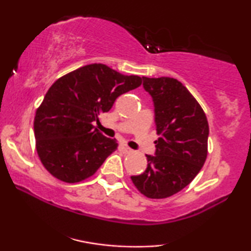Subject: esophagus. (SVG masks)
Listing matches in <instances>:
<instances>
[{
    "mask_svg": "<svg viewBox=\"0 0 251 251\" xmlns=\"http://www.w3.org/2000/svg\"><path fill=\"white\" fill-rule=\"evenodd\" d=\"M120 149H121L122 153H125V154H130V153H132V150L130 149V147L126 146V145H125V144H122V145L120 146Z\"/></svg>",
    "mask_w": 251,
    "mask_h": 251,
    "instance_id": "obj_1",
    "label": "esophagus"
}]
</instances>
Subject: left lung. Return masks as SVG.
Listing matches in <instances>:
<instances>
[{
    "instance_id": "1",
    "label": "left lung",
    "mask_w": 251,
    "mask_h": 251,
    "mask_svg": "<svg viewBox=\"0 0 251 251\" xmlns=\"http://www.w3.org/2000/svg\"><path fill=\"white\" fill-rule=\"evenodd\" d=\"M155 113V155H146L147 168L131 176L140 193L166 199L186 187L203 167L208 154V120L186 87L173 77H143Z\"/></svg>"
}]
</instances>
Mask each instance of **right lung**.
<instances>
[{
	"mask_svg": "<svg viewBox=\"0 0 251 251\" xmlns=\"http://www.w3.org/2000/svg\"><path fill=\"white\" fill-rule=\"evenodd\" d=\"M142 84L104 64L77 68L54 82L34 119L36 151L44 168L66 183L91 177L118 149L116 139L95 128L115 99Z\"/></svg>",
	"mask_w": 251,
	"mask_h": 251,
	"instance_id": "1",
	"label": "right lung"
}]
</instances>
